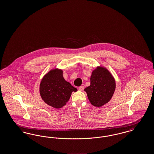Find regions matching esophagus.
Masks as SVG:
<instances>
[{
	"label": "esophagus",
	"instance_id": "esophagus-1",
	"mask_svg": "<svg viewBox=\"0 0 154 154\" xmlns=\"http://www.w3.org/2000/svg\"><path fill=\"white\" fill-rule=\"evenodd\" d=\"M79 90H80V91H83V90L84 89V87L83 85H82V86L79 87Z\"/></svg>",
	"mask_w": 154,
	"mask_h": 154
}]
</instances>
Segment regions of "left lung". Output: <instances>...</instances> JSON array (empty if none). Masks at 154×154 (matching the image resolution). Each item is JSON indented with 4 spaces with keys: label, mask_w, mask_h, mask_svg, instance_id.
Returning a JSON list of instances; mask_svg holds the SVG:
<instances>
[{
    "label": "left lung",
    "mask_w": 154,
    "mask_h": 154,
    "mask_svg": "<svg viewBox=\"0 0 154 154\" xmlns=\"http://www.w3.org/2000/svg\"><path fill=\"white\" fill-rule=\"evenodd\" d=\"M116 89V82L108 70L98 67L93 71L91 77V85L84 90L91 104L101 107L109 102Z\"/></svg>",
    "instance_id": "left-lung-1"
}]
</instances>
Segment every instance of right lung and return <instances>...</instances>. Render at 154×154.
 Masks as SVG:
<instances>
[{
  "label": "right lung",
  "instance_id": "obj_1",
  "mask_svg": "<svg viewBox=\"0 0 154 154\" xmlns=\"http://www.w3.org/2000/svg\"><path fill=\"white\" fill-rule=\"evenodd\" d=\"M62 73L58 69L52 70L44 76L40 85V95L44 102L55 109L65 106L72 92L77 91L65 80Z\"/></svg>",
  "mask_w": 154,
  "mask_h": 154
}]
</instances>
